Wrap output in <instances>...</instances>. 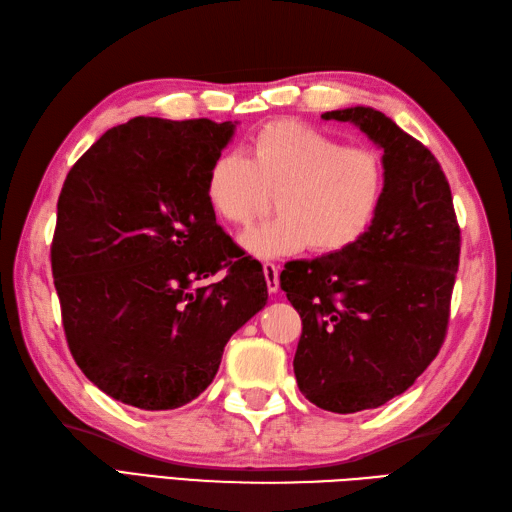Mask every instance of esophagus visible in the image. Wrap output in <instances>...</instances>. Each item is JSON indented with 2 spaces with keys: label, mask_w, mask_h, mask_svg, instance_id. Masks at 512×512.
Wrapping results in <instances>:
<instances>
[{
  "label": "esophagus",
  "mask_w": 512,
  "mask_h": 512,
  "mask_svg": "<svg viewBox=\"0 0 512 512\" xmlns=\"http://www.w3.org/2000/svg\"><path fill=\"white\" fill-rule=\"evenodd\" d=\"M264 274H266V285H268V292L277 294L279 292V268L266 261L264 264Z\"/></svg>",
  "instance_id": "34e87169"
}]
</instances>
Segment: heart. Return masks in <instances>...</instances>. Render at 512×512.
<instances>
[{"instance_id":"obj_1","label":"heart","mask_w":512,"mask_h":512,"mask_svg":"<svg viewBox=\"0 0 512 512\" xmlns=\"http://www.w3.org/2000/svg\"><path fill=\"white\" fill-rule=\"evenodd\" d=\"M385 186L383 162L368 147H344L324 131L296 121L261 127L248 157L220 155L207 173V201L235 227L266 212L274 194L277 216L248 229L242 246L274 259L309 246L335 253L370 227Z\"/></svg>"}]
</instances>
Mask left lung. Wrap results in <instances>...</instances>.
<instances>
[{
    "label": "left lung",
    "instance_id": "obj_1",
    "mask_svg": "<svg viewBox=\"0 0 512 512\" xmlns=\"http://www.w3.org/2000/svg\"><path fill=\"white\" fill-rule=\"evenodd\" d=\"M383 149L376 214L342 251L285 264L281 290L303 320L294 374L324 411L376 409L409 389L445 339L461 255L450 183L422 142L374 108L322 114Z\"/></svg>",
    "mask_w": 512,
    "mask_h": 512
}]
</instances>
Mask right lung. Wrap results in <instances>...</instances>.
<instances>
[{"mask_svg": "<svg viewBox=\"0 0 512 512\" xmlns=\"http://www.w3.org/2000/svg\"><path fill=\"white\" fill-rule=\"evenodd\" d=\"M233 131L136 116L64 179L51 242L64 335L88 381L136 409L203 393L229 337L268 300L261 264L216 225L205 192ZM218 269L226 279L205 286Z\"/></svg>", "mask_w": 512, "mask_h": 512, "instance_id": "obj_1", "label": "right lung"}]
</instances>
